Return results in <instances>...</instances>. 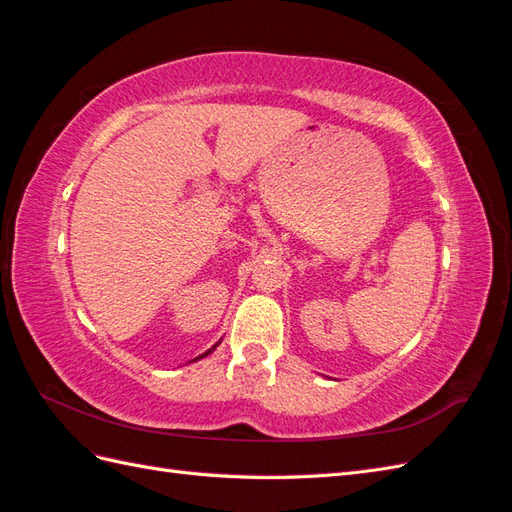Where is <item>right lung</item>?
<instances>
[{
    "mask_svg": "<svg viewBox=\"0 0 512 512\" xmlns=\"http://www.w3.org/2000/svg\"><path fill=\"white\" fill-rule=\"evenodd\" d=\"M218 346H220V342H218V344H215V346H211V348H209V350H207V352H205V354H200V356H196V359H194V361H198V359H203V356H207V354H211V352H213V350H215V348H218Z\"/></svg>",
    "mask_w": 512,
    "mask_h": 512,
    "instance_id": "right-lung-1",
    "label": "right lung"
}]
</instances>
